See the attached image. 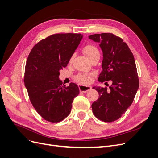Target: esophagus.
<instances>
[{
    "instance_id": "34e87169",
    "label": "esophagus",
    "mask_w": 158,
    "mask_h": 158,
    "mask_svg": "<svg viewBox=\"0 0 158 158\" xmlns=\"http://www.w3.org/2000/svg\"><path fill=\"white\" fill-rule=\"evenodd\" d=\"M79 89L81 92L83 93H86L89 89H92V87L89 86V85H78Z\"/></svg>"
}]
</instances>
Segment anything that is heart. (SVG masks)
<instances>
[{
	"label": "heart",
	"instance_id": "1",
	"mask_svg": "<svg viewBox=\"0 0 158 158\" xmlns=\"http://www.w3.org/2000/svg\"><path fill=\"white\" fill-rule=\"evenodd\" d=\"M82 51L86 55L88 58L90 59L92 57H93L94 56H95V55L99 54V51L98 50V49L94 45H91V44H88L85 45L83 49H82ZM74 55H72V56L70 57V62H72L74 58ZM76 79L77 80L78 82H81V83H84V84H88L90 82L91 80V76L89 74H80L79 75H78L76 76Z\"/></svg>",
	"mask_w": 158,
	"mask_h": 158
}]
</instances>
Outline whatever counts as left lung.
Returning <instances> with one entry per match:
<instances>
[{
	"instance_id": "1",
	"label": "left lung",
	"mask_w": 158,
	"mask_h": 158,
	"mask_svg": "<svg viewBox=\"0 0 158 158\" xmlns=\"http://www.w3.org/2000/svg\"><path fill=\"white\" fill-rule=\"evenodd\" d=\"M89 38L99 43L103 51V70L98 81H112L109 89L93 88L98 92L99 98L92 105V111L99 120L111 123L131 106L139 87L135 58L126 43L113 33L94 34Z\"/></svg>"
}]
</instances>
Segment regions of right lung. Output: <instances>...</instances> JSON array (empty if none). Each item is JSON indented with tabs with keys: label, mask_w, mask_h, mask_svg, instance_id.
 Returning a JSON list of instances; mask_svg holds the SVG:
<instances>
[{
	"label": "right lung",
	"mask_w": 158,
	"mask_h": 158,
	"mask_svg": "<svg viewBox=\"0 0 158 158\" xmlns=\"http://www.w3.org/2000/svg\"><path fill=\"white\" fill-rule=\"evenodd\" d=\"M82 39L80 33H56L41 40L31 50L26 61L24 81L33 107L45 121L60 122L70 113L79 94L74 83L68 87L59 79Z\"/></svg>",
	"instance_id": "1"
}]
</instances>
